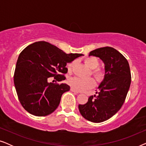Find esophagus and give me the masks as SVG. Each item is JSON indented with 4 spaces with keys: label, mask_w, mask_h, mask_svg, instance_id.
I'll list each match as a JSON object with an SVG mask.
<instances>
[{
    "label": "esophagus",
    "mask_w": 146,
    "mask_h": 146,
    "mask_svg": "<svg viewBox=\"0 0 146 146\" xmlns=\"http://www.w3.org/2000/svg\"><path fill=\"white\" fill-rule=\"evenodd\" d=\"M70 90L72 92H74V93H75V94H78L79 93V92L78 91H76V90H74V88H70Z\"/></svg>",
    "instance_id": "esophagus-1"
}]
</instances>
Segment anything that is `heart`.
<instances>
[{
	"instance_id": "heart-1",
	"label": "heart",
	"mask_w": 146,
	"mask_h": 146,
	"mask_svg": "<svg viewBox=\"0 0 146 146\" xmlns=\"http://www.w3.org/2000/svg\"><path fill=\"white\" fill-rule=\"evenodd\" d=\"M84 62L90 68L92 69V74L94 76V78L97 81L102 82L104 80L106 76V72L104 70L97 68L100 64L99 60L96 57L90 56L87 57L84 59ZM74 64V63H70L67 66L68 70L69 72H71L72 70ZM69 85L76 90V91H84L88 89L92 88L94 86L95 81L92 78H82L79 77H74L70 78L68 80Z\"/></svg>"
}]
</instances>
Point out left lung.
Segmentation results:
<instances>
[{"label":"left lung","instance_id":"obj_1","mask_svg":"<svg viewBox=\"0 0 146 146\" xmlns=\"http://www.w3.org/2000/svg\"><path fill=\"white\" fill-rule=\"evenodd\" d=\"M89 56L99 57L104 62L106 76L97 96H90L78 108L87 120L100 123L112 117L122 106L130 86L131 72L127 59L113 48H100Z\"/></svg>","mask_w":146,"mask_h":146}]
</instances>
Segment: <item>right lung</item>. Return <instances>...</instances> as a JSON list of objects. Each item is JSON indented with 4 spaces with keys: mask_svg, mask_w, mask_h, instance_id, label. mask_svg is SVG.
I'll return each instance as SVG.
<instances>
[{
    "mask_svg": "<svg viewBox=\"0 0 146 146\" xmlns=\"http://www.w3.org/2000/svg\"><path fill=\"white\" fill-rule=\"evenodd\" d=\"M82 54H66L44 41L26 47L18 58L14 84L23 107L31 114L46 116L57 108L61 96L70 90L66 84L48 82L54 77L58 82L66 79L67 63Z\"/></svg>",
    "mask_w": 146,
    "mask_h": 146,
    "instance_id": "obj_1",
    "label": "right lung"
}]
</instances>
